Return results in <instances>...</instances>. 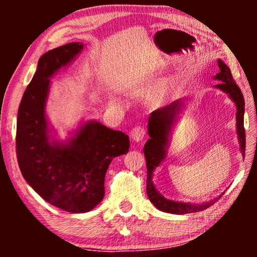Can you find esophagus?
Instances as JSON below:
<instances>
[{
    "instance_id": "esophagus-1",
    "label": "esophagus",
    "mask_w": 257,
    "mask_h": 257,
    "mask_svg": "<svg viewBox=\"0 0 257 257\" xmlns=\"http://www.w3.org/2000/svg\"><path fill=\"white\" fill-rule=\"evenodd\" d=\"M145 135H146V130L144 128L143 126H136V127L132 128L131 131V138L135 140V142H142Z\"/></svg>"
}]
</instances>
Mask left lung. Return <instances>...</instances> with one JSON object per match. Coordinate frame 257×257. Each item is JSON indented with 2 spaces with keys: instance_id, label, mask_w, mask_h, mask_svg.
I'll use <instances>...</instances> for the list:
<instances>
[{
  "instance_id": "left-lung-1",
  "label": "left lung",
  "mask_w": 257,
  "mask_h": 257,
  "mask_svg": "<svg viewBox=\"0 0 257 257\" xmlns=\"http://www.w3.org/2000/svg\"><path fill=\"white\" fill-rule=\"evenodd\" d=\"M219 64L220 72L214 77V78L220 80L219 84H216L215 87L222 90L223 92L228 93L230 99L236 105V130L238 142H240L241 152L244 157L245 150V132L243 126V114H244V99L240 87L235 83L231 76L230 69L224 64L222 61H217ZM184 106L181 99H178L171 103L166 106L158 108L153 111L152 114L149 119V136L150 139L147 140L145 146H144V154L146 158V166H147V182H146V191L149 195L150 201L153 203L159 210L172 214H188V213H196L208 208L212 206L216 200L221 198V195L212 201L196 205V203H185V202H177L172 201L164 198L159 192L157 191L152 182L153 171L156 170L160 165L161 161L164 160L165 154H166V146L168 143V135H170L172 125L177 118L179 111H181V107Z\"/></svg>"
}]
</instances>
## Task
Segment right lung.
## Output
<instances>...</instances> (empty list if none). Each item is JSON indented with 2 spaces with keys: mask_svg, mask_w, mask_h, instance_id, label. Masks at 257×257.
I'll list each match as a JSON object with an SVG mask.
<instances>
[{
  "mask_svg": "<svg viewBox=\"0 0 257 257\" xmlns=\"http://www.w3.org/2000/svg\"><path fill=\"white\" fill-rule=\"evenodd\" d=\"M82 49L83 44L75 42L42 56L23 93L16 126L23 178L45 201L70 213H86L103 200L112 159L127 153L130 147L127 135L96 120L83 124L68 143L50 140L44 110L50 78Z\"/></svg>",
  "mask_w": 257,
  "mask_h": 257,
  "instance_id": "1",
  "label": "right lung"
}]
</instances>
